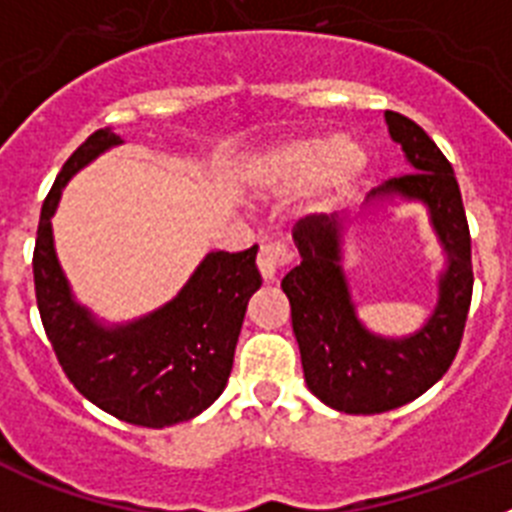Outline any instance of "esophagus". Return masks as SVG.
Wrapping results in <instances>:
<instances>
[{
	"mask_svg": "<svg viewBox=\"0 0 512 512\" xmlns=\"http://www.w3.org/2000/svg\"><path fill=\"white\" fill-rule=\"evenodd\" d=\"M259 271H261V277L266 279V282H277L279 274L284 271V266L289 264V251L284 243L279 241H269L261 246L259 251Z\"/></svg>",
	"mask_w": 512,
	"mask_h": 512,
	"instance_id": "1",
	"label": "esophagus"
}]
</instances>
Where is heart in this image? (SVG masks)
Listing matches in <instances>:
<instances>
[{
    "mask_svg": "<svg viewBox=\"0 0 512 512\" xmlns=\"http://www.w3.org/2000/svg\"><path fill=\"white\" fill-rule=\"evenodd\" d=\"M372 169V153L354 135H305L271 148L253 164V184L271 197H289L318 184L320 205L346 202Z\"/></svg>",
    "mask_w": 512,
    "mask_h": 512,
    "instance_id": "obj_1",
    "label": "heart"
}]
</instances>
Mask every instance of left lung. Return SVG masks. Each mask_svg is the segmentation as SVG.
<instances>
[{
  "mask_svg": "<svg viewBox=\"0 0 512 512\" xmlns=\"http://www.w3.org/2000/svg\"><path fill=\"white\" fill-rule=\"evenodd\" d=\"M384 122L413 174L374 189L354 223L397 202L425 207L443 251L433 312L408 336H382L361 323L343 266L351 217L300 220L295 230L300 264L282 279L307 390L348 415L387 413L431 390L459 351L472 302V241L454 169L413 120L387 110Z\"/></svg>",
  "mask_w": 512,
  "mask_h": 512,
  "instance_id": "8db88e82",
  "label": "left lung"
}]
</instances>
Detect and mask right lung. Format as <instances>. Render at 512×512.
<instances>
[{
  "mask_svg": "<svg viewBox=\"0 0 512 512\" xmlns=\"http://www.w3.org/2000/svg\"><path fill=\"white\" fill-rule=\"evenodd\" d=\"M122 146L112 128L89 135L63 164L43 202L33 253L35 297L58 364L99 410L166 428L207 410L223 395L246 307L261 287L259 246L210 251L166 305L148 315L107 323L76 300L53 243V215L71 176Z\"/></svg>",
  "mask_w": 512,
  "mask_h": 512,
  "instance_id": "obj_1",
  "label": "right lung"
}]
</instances>
